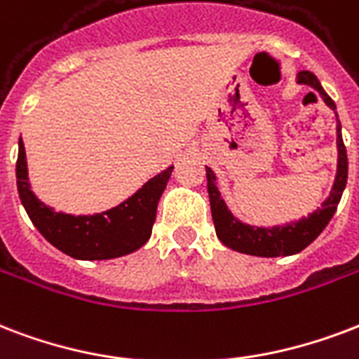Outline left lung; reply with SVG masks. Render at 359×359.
Masks as SVG:
<instances>
[{
	"mask_svg": "<svg viewBox=\"0 0 359 359\" xmlns=\"http://www.w3.org/2000/svg\"><path fill=\"white\" fill-rule=\"evenodd\" d=\"M299 84L313 86L325 105L335 111V103L330 95L325 94L322 84L311 71H299L297 75ZM337 175L335 182L330 191V198L325 199L320 209H316L313 215L307 218H301L297 222L286 224V226H275V228H254L248 224L239 222L231 212L228 210L224 199L220 198V191L216 188L215 173L207 169V190H209L210 199V212L215 220V229L218 239L224 245L237 250V252L250 254V256H259V258H277V256H292V254L301 252L303 248H307L316 237H318L324 228L330 224V220L337 210V205L343 196L344 186H346V177H348V160H346V149H344L343 135H341V122L337 118Z\"/></svg>",
	"mask_w": 359,
	"mask_h": 359,
	"instance_id": "left-lung-1",
	"label": "left lung"
}]
</instances>
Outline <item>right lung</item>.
I'll list each match as a JSON object with an SVG mask.
<instances>
[{
    "mask_svg": "<svg viewBox=\"0 0 359 359\" xmlns=\"http://www.w3.org/2000/svg\"><path fill=\"white\" fill-rule=\"evenodd\" d=\"M173 168L150 179L131 198L92 216H73L56 212L35 198L27 182V163L24 143H18L16 186L29 220L50 245L76 259H111L135 252L150 239L156 209L168 186Z\"/></svg>",
    "mask_w": 359,
    "mask_h": 359,
    "instance_id": "add662e5",
    "label": "right lung"
}]
</instances>
